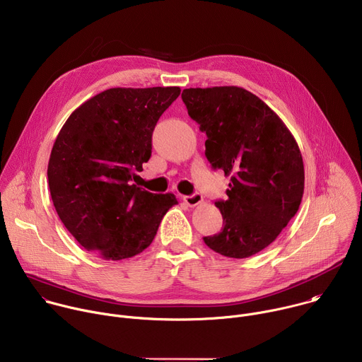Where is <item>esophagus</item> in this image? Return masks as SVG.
Instances as JSON below:
<instances>
[{"instance_id": "esophagus-1", "label": "esophagus", "mask_w": 362, "mask_h": 362, "mask_svg": "<svg viewBox=\"0 0 362 362\" xmlns=\"http://www.w3.org/2000/svg\"><path fill=\"white\" fill-rule=\"evenodd\" d=\"M183 202L190 206V208H194V206H199L203 202V197L200 193H194L190 196H183Z\"/></svg>"}]
</instances>
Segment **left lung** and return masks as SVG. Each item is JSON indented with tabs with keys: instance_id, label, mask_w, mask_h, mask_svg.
I'll use <instances>...</instances> for the list:
<instances>
[{
	"instance_id": "1",
	"label": "left lung",
	"mask_w": 362,
	"mask_h": 362,
	"mask_svg": "<svg viewBox=\"0 0 362 362\" xmlns=\"http://www.w3.org/2000/svg\"><path fill=\"white\" fill-rule=\"evenodd\" d=\"M182 98L208 136L206 158L230 176L228 199L215 202L223 228L203 240L223 256L249 257L299 209L305 172L298 143L267 103L242 87L185 88Z\"/></svg>"
}]
</instances>
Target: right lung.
<instances>
[{
	"instance_id": "1",
	"label": "right lung",
	"mask_w": 362,
	"mask_h": 362,
	"mask_svg": "<svg viewBox=\"0 0 362 362\" xmlns=\"http://www.w3.org/2000/svg\"><path fill=\"white\" fill-rule=\"evenodd\" d=\"M180 87L101 91L77 107L49 154L47 176L67 230L101 259L122 261L153 242L173 193H150L132 179L151 154V133Z\"/></svg>"
}]
</instances>
